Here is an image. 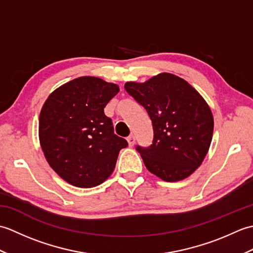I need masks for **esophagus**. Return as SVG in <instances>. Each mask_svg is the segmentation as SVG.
<instances>
[{"label":"esophagus","mask_w":253,"mask_h":253,"mask_svg":"<svg viewBox=\"0 0 253 253\" xmlns=\"http://www.w3.org/2000/svg\"><path fill=\"white\" fill-rule=\"evenodd\" d=\"M127 141H128V146L133 147V144H135V142H136V139H135V137H133L132 135H130L129 137L127 138Z\"/></svg>","instance_id":"34e87169"}]
</instances>
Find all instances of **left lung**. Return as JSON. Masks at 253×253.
<instances>
[{
  "label": "left lung",
  "mask_w": 253,
  "mask_h": 253,
  "mask_svg": "<svg viewBox=\"0 0 253 253\" xmlns=\"http://www.w3.org/2000/svg\"><path fill=\"white\" fill-rule=\"evenodd\" d=\"M125 89L152 121V144L137 147L148 170L165 181L190 176L212 141L214 120L207 101L185 79L169 73L144 83L128 82Z\"/></svg>",
  "instance_id": "1"
}]
</instances>
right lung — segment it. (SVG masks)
Returning <instances> with one entry per match:
<instances>
[{
	"mask_svg": "<svg viewBox=\"0 0 253 253\" xmlns=\"http://www.w3.org/2000/svg\"><path fill=\"white\" fill-rule=\"evenodd\" d=\"M120 91L116 84L84 76L55 89L42 106L39 140L47 163L68 184L99 186L115 169L123 148L104 107Z\"/></svg>",
	"mask_w": 253,
	"mask_h": 253,
	"instance_id": "obj_1",
	"label": "right lung"
}]
</instances>
